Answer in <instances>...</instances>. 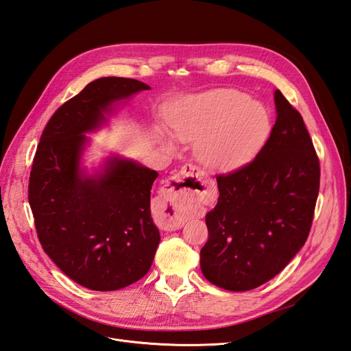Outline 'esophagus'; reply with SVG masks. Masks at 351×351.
Masks as SVG:
<instances>
[{
  "instance_id": "34e87169",
  "label": "esophagus",
  "mask_w": 351,
  "mask_h": 351,
  "mask_svg": "<svg viewBox=\"0 0 351 351\" xmlns=\"http://www.w3.org/2000/svg\"><path fill=\"white\" fill-rule=\"evenodd\" d=\"M189 178V182H186L185 178ZM210 182H202L199 178L197 168L192 164H186L182 171L177 176L169 178L167 183V221L165 228L167 230H178L184 226V215H183V206L190 202H195L197 195L205 192L208 187H210Z\"/></svg>"
}]
</instances>
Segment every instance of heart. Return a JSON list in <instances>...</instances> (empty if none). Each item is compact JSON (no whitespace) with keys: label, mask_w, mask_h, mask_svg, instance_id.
I'll return each mask as SVG.
<instances>
[{"label":"heart","mask_w":351,"mask_h":351,"mask_svg":"<svg viewBox=\"0 0 351 351\" xmlns=\"http://www.w3.org/2000/svg\"><path fill=\"white\" fill-rule=\"evenodd\" d=\"M168 121L178 141L196 143L197 159L214 171H230L250 161L271 132L267 108L236 89L187 97L173 108ZM156 136L173 149V141L162 130L158 129Z\"/></svg>","instance_id":"obj_1"}]
</instances>
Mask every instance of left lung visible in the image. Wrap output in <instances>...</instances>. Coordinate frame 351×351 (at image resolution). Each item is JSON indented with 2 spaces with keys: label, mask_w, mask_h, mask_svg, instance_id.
Wrapping results in <instances>:
<instances>
[{
  "label": "left lung",
  "mask_w": 351,
  "mask_h": 351,
  "mask_svg": "<svg viewBox=\"0 0 351 351\" xmlns=\"http://www.w3.org/2000/svg\"><path fill=\"white\" fill-rule=\"evenodd\" d=\"M277 120L252 162L218 176L219 197L206 214L200 250L204 277L228 291H247L272 280L309 236L319 159L300 112L277 89Z\"/></svg>",
  "instance_id": "8db88e82"
}]
</instances>
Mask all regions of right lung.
Here are the masks:
<instances>
[{
  "instance_id": "right-lung-1",
  "label": "right lung",
  "mask_w": 351,
  "mask_h": 351,
  "mask_svg": "<svg viewBox=\"0 0 351 351\" xmlns=\"http://www.w3.org/2000/svg\"><path fill=\"white\" fill-rule=\"evenodd\" d=\"M146 83L101 77L51 117L29 178V205L42 249L89 290L124 289L149 271L159 244L151 217L155 169L112 155L88 173V133L108 123L115 105L149 90Z\"/></svg>"
}]
</instances>
